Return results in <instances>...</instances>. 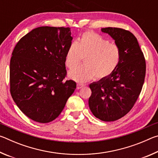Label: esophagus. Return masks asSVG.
<instances>
[{
	"label": "esophagus",
	"instance_id": "obj_1",
	"mask_svg": "<svg viewBox=\"0 0 158 158\" xmlns=\"http://www.w3.org/2000/svg\"><path fill=\"white\" fill-rule=\"evenodd\" d=\"M84 84H80V83H78V84H77V89H81V88H83L84 86Z\"/></svg>",
	"mask_w": 158,
	"mask_h": 158
}]
</instances>
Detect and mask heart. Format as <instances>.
<instances>
[{"label": "heart", "mask_w": 158, "mask_h": 158, "mask_svg": "<svg viewBox=\"0 0 158 158\" xmlns=\"http://www.w3.org/2000/svg\"><path fill=\"white\" fill-rule=\"evenodd\" d=\"M84 57V65L73 68ZM121 58L119 47L92 31L83 33L77 42L69 44L66 51L65 63L72 69L69 77L78 82L93 78L100 79L110 75L118 66Z\"/></svg>", "instance_id": "obj_1"}]
</instances>
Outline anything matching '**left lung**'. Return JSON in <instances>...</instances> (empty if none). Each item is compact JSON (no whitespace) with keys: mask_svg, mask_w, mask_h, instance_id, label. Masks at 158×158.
I'll return each mask as SVG.
<instances>
[{"mask_svg":"<svg viewBox=\"0 0 158 158\" xmlns=\"http://www.w3.org/2000/svg\"><path fill=\"white\" fill-rule=\"evenodd\" d=\"M115 40L121 52L118 66L110 75L89 85L90 111L103 121L123 117L135 105L142 89L146 60L137 39L129 31L119 28H102Z\"/></svg>","mask_w":158,"mask_h":158,"instance_id":"1","label":"left lung"}]
</instances>
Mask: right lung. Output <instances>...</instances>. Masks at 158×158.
<instances>
[{
	"mask_svg": "<svg viewBox=\"0 0 158 158\" xmlns=\"http://www.w3.org/2000/svg\"><path fill=\"white\" fill-rule=\"evenodd\" d=\"M70 28L42 26L21 37L10 64V93L16 105L34 121L56 118L77 84L67 80L65 56L72 43Z\"/></svg>",
	"mask_w": 158,
	"mask_h": 158,
	"instance_id": "right-lung-1",
	"label": "right lung"
}]
</instances>
